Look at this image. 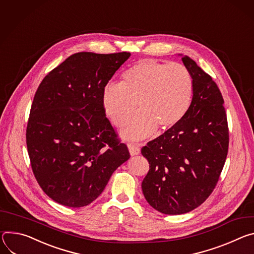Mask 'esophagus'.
<instances>
[{"mask_svg":"<svg viewBox=\"0 0 254 254\" xmlns=\"http://www.w3.org/2000/svg\"><path fill=\"white\" fill-rule=\"evenodd\" d=\"M128 149H129V152H130V154H131L132 156L138 155V154L140 153V148H139V146L136 145V144H131V143H129V144H128Z\"/></svg>","mask_w":254,"mask_h":254,"instance_id":"1","label":"esophagus"}]
</instances>
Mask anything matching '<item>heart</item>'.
Here are the masks:
<instances>
[{"mask_svg": "<svg viewBox=\"0 0 254 254\" xmlns=\"http://www.w3.org/2000/svg\"><path fill=\"white\" fill-rule=\"evenodd\" d=\"M194 92L193 78L184 64L141 60L129 66L120 83L109 82L102 92L105 114L117 127L126 125L123 136L143 139L178 125L189 112Z\"/></svg>", "mask_w": 254, "mask_h": 254, "instance_id": "b5f03b06", "label": "heart"}]
</instances>
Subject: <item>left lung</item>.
Returning <instances> with one entry per match:
<instances>
[{
	"instance_id": "8db88e82",
	"label": "left lung",
	"mask_w": 254,
	"mask_h": 254,
	"mask_svg": "<svg viewBox=\"0 0 254 254\" xmlns=\"http://www.w3.org/2000/svg\"><path fill=\"white\" fill-rule=\"evenodd\" d=\"M194 92L185 118L146 146L149 162L142 182L147 203L166 215L188 213L203 204L215 189L226 160L229 132L224 100L212 77L187 55Z\"/></svg>"
}]
</instances>
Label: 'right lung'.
Instances as JSON below:
<instances>
[{"label": "right lung", "instance_id": "obj_1", "mask_svg": "<svg viewBox=\"0 0 254 254\" xmlns=\"http://www.w3.org/2000/svg\"><path fill=\"white\" fill-rule=\"evenodd\" d=\"M130 55L74 53L39 84L26 142L33 174L56 203L71 208L91 204L130 158L102 105L103 89Z\"/></svg>", "mask_w": 254, "mask_h": 254}]
</instances>
